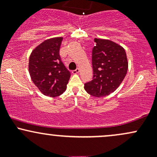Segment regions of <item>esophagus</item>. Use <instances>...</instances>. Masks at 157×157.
Masks as SVG:
<instances>
[{
	"label": "esophagus",
	"mask_w": 157,
	"mask_h": 157,
	"mask_svg": "<svg viewBox=\"0 0 157 157\" xmlns=\"http://www.w3.org/2000/svg\"><path fill=\"white\" fill-rule=\"evenodd\" d=\"M79 72H80V68H77L76 69L73 70V71H72V73L73 74H77V73H79Z\"/></svg>",
	"instance_id": "1"
}]
</instances>
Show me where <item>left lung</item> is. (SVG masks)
Instances as JSON below:
<instances>
[{
	"label": "left lung",
	"instance_id": "left-lung-1",
	"mask_svg": "<svg viewBox=\"0 0 157 157\" xmlns=\"http://www.w3.org/2000/svg\"><path fill=\"white\" fill-rule=\"evenodd\" d=\"M92 48V80L84 89L94 97H105L113 92L125 78L128 60L124 48L111 40L94 39Z\"/></svg>",
	"mask_w": 157,
	"mask_h": 157
}]
</instances>
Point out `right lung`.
Wrapping results in <instances>:
<instances>
[{"mask_svg": "<svg viewBox=\"0 0 157 157\" xmlns=\"http://www.w3.org/2000/svg\"><path fill=\"white\" fill-rule=\"evenodd\" d=\"M62 37L45 40L32 52L29 71L33 82L44 94L60 96L66 91L71 73L60 56Z\"/></svg>", "mask_w": 157, "mask_h": 157, "instance_id": "obj_1", "label": "right lung"}]
</instances>
